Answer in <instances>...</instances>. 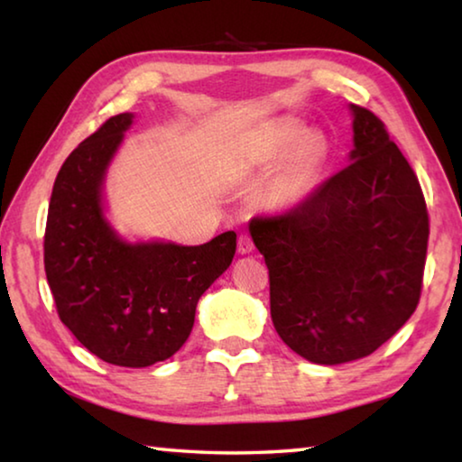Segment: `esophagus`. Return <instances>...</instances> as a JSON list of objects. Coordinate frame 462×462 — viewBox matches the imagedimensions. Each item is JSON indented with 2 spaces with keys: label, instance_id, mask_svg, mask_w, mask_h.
Wrapping results in <instances>:
<instances>
[{
  "label": "esophagus",
  "instance_id": "obj_1",
  "mask_svg": "<svg viewBox=\"0 0 462 462\" xmlns=\"http://www.w3.org/2000/svg\"><path fill=\"white\" fill-rule=\"evenodd\" d=\"M254 250V245H253V240H250V236L248 234H240V238H238V253L240 254H250Z\"/></svg>",
  "mask_w": 462,
  "mask_h": 462
}]
</instances>
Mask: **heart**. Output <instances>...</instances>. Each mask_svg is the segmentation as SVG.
Here are the masks:
<instances>
[{"label": "heart", "mask_w": 462, "mask_h": 462, "mask_svg": "<svg viewBox=\"0 0 462 462\" xmlns=\"http://www.w3.org/2000/svg\"><path fill=\"white\" fill-rule=\"evenodd\" d=\"M301 134L303 126L297 120H277L259 140H254L253 146L238 154L234 162V177L246 179L269 171L289 152L273 198L277 206H293L301 201L303 195L310 191L311 179L326 156L322 136L316 132H308L303 137Z\"/></svg>", "instance_id": "obj_1"}]
</instances>
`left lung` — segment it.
<instances>
[{"instance_id":"1","label":"left lung","mask_w":462,"mask_h":462,"mask_svg":"<svg viewBox=\"0 0 462 462\" xmlns=\"http://www.w3.org/2000/svg\"><path fill=\"white\" fill-rule=\"evenodd\" d=\"M353 151L285 216L248 224L271 281V318L310 363L342 365L374 353L420 301L428 212L418 177L383 122L348 106Z\"/></svg>"}]
</instances>
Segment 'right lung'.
Masks as SVG:
<instances>
[{"mask_svg": "<svg viewBox=\"0 0 462 462\" xmlns=\"http://www.w3.org/2000/svg\"><path fill=\"white\" fill-rule=\"evenodd\" d=\"M136 114L109 118L62 162L44 234L59 318L85 348L118 366H151L189 338L195 308L230 267L236 232L199 246L128 240L107 217L106 179Z\"/></svg>", "mask_w": 462, "mask_h": 462, "instance_id": "obj_1", "label": "right lung"}]
</instances>
